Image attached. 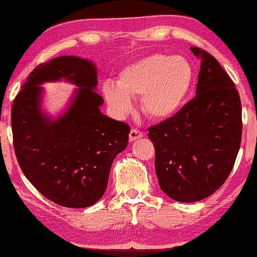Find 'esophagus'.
<instances>
[{
  "label": "esophagus",
  "mask_w": 257,
  "mask_h": 257,
  "mask_svg": "<svg viewBox=\"0 0 257 257\" xmlns=\"http://www.w3.org/2000/svg\"><path fill=\"white\" fill-rule=\"evenodd\" d=\"M144 137V133L140 132L137 128H133L130 130V134H129V140L130 142H135L136 139H139Z\"/></svg>",
  "instance_id": "1"
}]
</instances>
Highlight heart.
I'll return each mask as SVG.
<instances>
[{
  "label": "heart",
  "mask_w": 257,
  "mask_h": 257,
  "mask_svg": "<svg viewBox=\"0 0 257 257\" xmlns=\"http://www.w3.org/2000/svg\"><path fill=\"white\" fill-rule=\"evenodd\" d=\"M193 83V69L183 57L154 53L128 64L117 77V84L105 82V101L118 115L133 108L140 97L143 111L155 120L168 119L182 107Z\"/></svg>",
  "instance_id": "heart-1"
}]
</instances>
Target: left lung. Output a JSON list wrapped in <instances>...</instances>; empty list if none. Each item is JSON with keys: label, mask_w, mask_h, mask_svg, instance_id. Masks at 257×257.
<instances>
[{"label": "left lung", "mask_w": 257, "mask_h": 257, "mask_svg": "<svg viewBox=\"0 0 257 257\" xmlns=\"http://www.w3.org/2000/svg\"><path fill=\"white\" fill-rule=\"evenodd\" d=\"M200 59L196 97L172 118L148 129L163 192L180 203L198 202L228 178L242 140V104L235 83L212 54Z\"/></svg>", "instance_id": "8db88e82"}]
</instances>
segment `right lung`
I'll use <instances>...</instances> for the list:
<instances>
[{"label": "right lung", "instance_id": "right-lung-1", "mask_svg": "<svg viewBox=\"0 0 257 257\" xmlns=\"http://www.w3.org/2000/svg\"><path fill=\"white\" fill-rule=\"evenodd\" d=\"M65 77L79 89L67 113L52 122L39 108L45 81ZM97 71L88 60L62 55L39 64L15 97L12 134L18 163L45 198L83 208L102 197L113 159L128 145L130 127L100 111Z\"/></svg>", "mask_w": 257, "mask_h": 257}]
</instances>
